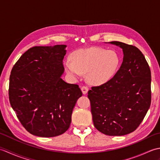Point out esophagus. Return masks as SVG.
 Returning a JSON list of instances; mask_svg holds the SVG:
<instances>
[{
    "label": "esophagus",
    "instance_id": "esophagus-1",
    "mask_svg": "<svg viewBox=\"0 0 160 160\" xmlns=\"http://www.w3.org/2000/svg\"><path fill=\"white\" fill-rule=\"evenodd\" d=\"M81 90H82V93L85 95L88 92V87L86 86H82V87H81Z\"/></svg>",
    "mask_w": 160,
    "mask_h": 160
}]
</instances>
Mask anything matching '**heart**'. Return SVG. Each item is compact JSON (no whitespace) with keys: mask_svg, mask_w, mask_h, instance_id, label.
Returning a JSON list of instances; mask_svg holds the SVG:
<instances>
[{"mask_svg":"<svg viewBox=\"0 0 160 160\" xmlns=\"http://www.w3.org/2000/svg\"><path fill=\"white\" fill-rule=\"evenodd\" d=\"M71 59L64 62L66 72L73 78L87 73L89 82L95 85L109 81L120 65V58L116 53L99 47L76 51Z\"/></svg>","mask_w":160,"mask_h":160,"instance_id":"1","label":"heart"}]
</instances>
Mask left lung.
<instances>
[{"mask_svg":"<svg viewBox=\"0 0 160 160\" xmlns=\"http://www.w3.org/2000/svg\"><path fill=\"white\" fill-rule=\"evenodd\" d=\"M109 43L123 51V61L107 82L88 91L94 127L102 133L120 136L133 132L143 120L151 102L150 67L136 47Z\"/></svg>","mask_w":160,"mask_h":160,"instance_id":"obj_1","label":"left lung"}]
</instances>
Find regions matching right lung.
Returning <instances> with one entry per match:
<instances>
[{"instance_id":"add662e5","label":"right lung","mask_w":160,"mask_h":160,"mask_svg":"<svg viewBox=\"0 0 160 160\" xmlns=\"http://www.w3.org/2000/svg\"><path fill=\"white\" fill-rule=\"evenodd\" d=\"M66 47H32L12 69L10 104L24 128L36 136L55 137L67 131L77 100L82 96L78 85L60 78Z\"/></svg>"}]
</instances>
